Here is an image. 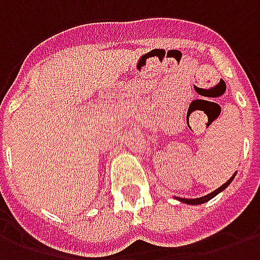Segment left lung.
I'll return each instance as SVG.
<instances>
[{"label":"left lung","mask_w":260,"mask_h":260,"mask_svg":"<svg viewBox=\"0 0 260 260\" xmlns=\"http://www.w3.org/2000/svg\"><path fill=\"white\" fill-rule=\"evenodd\" d=\"M235 174H237V171H235L234 174H233V177H231V178H230V180L227 181L225 184H223V185L220 186V188H217L216 191H213L212 193H209V195L202 196V198H195V199H185V198H177V199H178L180 202H182V203H186V205H202V203H206L207 201H210V199H213L214 196L218 195L220 192H223L224 189H225V188H227V186H229L230 184L233 182Z\"/></svg>","instance_id":"8db88e82"}]
</instances>
